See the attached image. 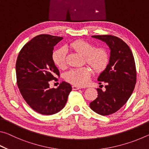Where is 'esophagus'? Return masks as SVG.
Listing matches in <instances>:
<instances>
[{
	"instance_id": "esophagus-1",
	"label": "esophagus",
	"mask_w": 149,
	"mask_h": 149,
	"mask_svg": "<svg viewBox=\"0 0 149 149\" xmlns=\"http://www.w3.org/2000/svg\"><path fill=\"white\" fill-rule=\"evenodd\" d=\"M81 87L79 86H77V85H73L72 86V89L73 90H78V89H80Z\"/></svg>"
}]
</instances>
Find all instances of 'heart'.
<instances>
[{
	"instance_id": "obj_1",
	"label": "heart",
	"mask_w": 149,
	"mask_h": 149,
	"mask_svg": "<svg viewBox=\"0 0 149 149\" xmlns=\"http://www.w3.org/2000/svg\"><path fill=\"white\" fill-rule=\"evenodd\" d=\"M70 48L84 57V60L95 72H100L106 68L109 62V55L104 49L94 47V45L82 39L76 40L70 45ZM52 60L60 69L66 67V52L64 48L59 49L52 53ZM91 71L89 68L81 67L73 69L65 74L66 81L77 86H84L90 79Z\"/></svg>"
}]
</instances>
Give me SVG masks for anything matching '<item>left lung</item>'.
Instances as JSON below:
<instances>
[{"label": "left lung", "instance_id": "1", "mask_svg": "<svg viewBox=\"0 0 149 149\" xmlns=\"http://www.w3.org/2000/svg\"><path fill=\"white\" fill-rule=\"evenodd\" d=\"M92 37L104 41L111 50L109 64L98 77L99 81L107 84L106 89H97V98L89 104L96 113L108 116L120 110L132 95L137 81L135 62L129 46L118 37L111 35Z\"/></svg>", "mask_w": 149, "mask_h": 149}]
</instances>
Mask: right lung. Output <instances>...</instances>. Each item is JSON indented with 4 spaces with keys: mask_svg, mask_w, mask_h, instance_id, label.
Segmentation results:
<instances>
[{
    "mask_svg": "<svg viewBox=\"0 0 149 149\" xmlns=\"http://www.w3.org/2000/svg\"><path fill=\"white\" fill-rule=\"evenodd\" d=\"M63 38L41 34L33 38L19 52L16 64L17 85L27 104L43 115L58 112L66 104L72 89L63 81L56 89L49 87L60 73L52 60L54 47Z\"/></svg>",
    "mask_w": 149,
    "mask_h": 149,
    "instance_id": "add662e5",
    "label": "right lung"
}]
</instances>
